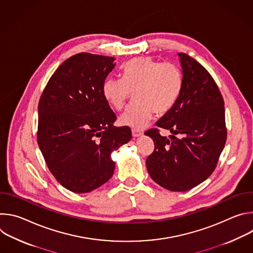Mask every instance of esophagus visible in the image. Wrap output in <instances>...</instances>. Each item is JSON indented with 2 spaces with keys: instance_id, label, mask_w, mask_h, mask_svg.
Returning a JSON list of instances; mask_svg holds the SVG:
<instances>
[{
  "instance_id": "34e87169",
  "label": "esophagus",
  "mask_w": 253,
  "mask_h": 253,
  "mask_svg": "<svg viewBox=\"0 0 253 253\" xmlns=\"http://www.w3.org/2000/svg\"><path fill=\"white\" fill-rule=\"evenodd\" d=\"M142 135H143V132H142V131L132 129V136H133L134 138H136V137H140V136H142Z\"/></svg>"
}]
</instances>
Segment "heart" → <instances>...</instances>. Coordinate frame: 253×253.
Instances as JSON below:
<instances>
[{"label":"heart","instance_id":"b5f03b06","mask_svg":"<svg viewBox=\"0 0 253 253\" xmlns=\"http://www.w3.org/2000/svg\"><path fill=\"white\" fill-rule=\"evenodd\" d=\"M123 78L109 77L103 84L106 102L116 110L126 104L131 91L135 104L119 117V123L135 130L145 128L154 113L167 114L176 104L182 90V73L172 64H161L151 57H137L122 68Z\"/></svg>","mask_w":253,"mask_h":253}]
</instances>
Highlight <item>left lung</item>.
Listing matches in <instances>:
<instances>
[{
	"label": "left lung",
	"mask_w": 253,
	"mask_h": 253,
	"mask_svg": "<svg viewBox=\"0 0 253 253\" xmlns=\"http://www.w3.org/2000/svg\"><path fill=\"white\" fill-rule=\"evenodd\" d=\"M183 85L172 109L156 126L169 130L170 139L150 129L145 135L154 141V151L146 159L150 177L170 191H187L214 171L224 148V101L208 71L195 59L178 53ZM180 133L182 137H175Z\"/></svg>",
	"instance_id": "1"
}]
</instances>
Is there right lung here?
Here are the masks:
<instances>
[{
	"mask_svg": "<svg viewBox=\"0 0 253 253\" xmlns=\"http://www.w3.org/2000/svg\"><path fill=\"white\" fill-rule=\"evenodd\" d=\"M115 58L80 53L55 71L38 106L37 140L57 181L75 193L90 192L115 169L111 153L130 141V128L115 127L116 115L103 96Z\"/></svg>",
	"mask_w": 253,
	"mask_h": 253,
	"instance_id": "1",
	"label": "right lung"
}]
</instances>
